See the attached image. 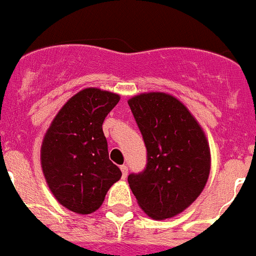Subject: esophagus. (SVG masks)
I'll use <instances>...</instances> for the list:
<instances>
[{
  "mask_svg": "<svg viewBox=\"0 0 256 256\" xmlns=\"http://www.w3.org/2000/svg\"><path fill=\"white\" fill-rule=\"evenodd\" d=\"M121 172H122V178L128 177V166H126V165H122V166H121Z\"/></svg>",
  "mask_w": 256,
  "mask_h": 256,
  "instance_id": "obj_1",
  "label": "esophagus"
}]
</instances>
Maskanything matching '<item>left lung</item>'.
<instances>
[{
    "mask_svg": "<svg viewBox=\"0 0 256 256\" xmlns=\"http://www.w3.org/2000/svg\"><path fill=\"white\" fill-rule=\"evenodd\" d=\"M143 135L147 165L128 177L139 207L164 220L184 211L207 184L211 152L204 132L188 109L165 92L128 98Z\"/></svg>",
    "mask_w": 256,
    "mask_h": 256,
    "instance_id": "1",
    "label": "left lung"
}]
</instances>
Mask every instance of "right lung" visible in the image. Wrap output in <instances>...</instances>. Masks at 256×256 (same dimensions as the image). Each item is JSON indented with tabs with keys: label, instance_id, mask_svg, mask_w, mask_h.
Returning <instances> with one entry per match:
<instances>
[{
	"label": "right lung",
	"instance_id": "add662e5",
	"mask_svg": "<svg viewBox=\"0 0 256 256\" xmlns=\"http://www.w3.org/2000/svg\"><path fill=\"white\" fill-rule=\"evenodd\" d=\"M120 95L86 88L68 98L42 139L40 160L45 181L60 204L88 214L100 208L113 184L121 178L109 160L102 122Z\"/></svg>",
	"mask_w": 256,
	"mask_h": 256
}]
</instances>
